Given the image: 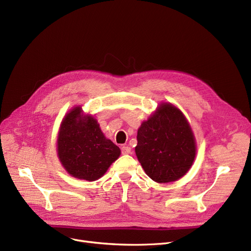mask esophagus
I'll return each instance as SVG.
<instances>
[{
	"label": "esophagus",
	"mask_w": 251,
	"mask_h": 251,
	"mask_svg": "<svg viewBox=\"0 0 251 251\" xmlns=\"http://www.w3.org/2000/svg\"><path fill=\"white\" fill-rule=\"evenodd\" d=\"M121 151H122V154H129V153H131V149L129 147L123 146L121 148Z\"/></svg>",
	"instance_id": "34e87169"
}]
</instances>
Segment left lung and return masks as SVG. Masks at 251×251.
Wrapping results in <instances>:
<instances>
[{"label":"left lung","instance_id":"obj_1","mask_svg":"<svg viewBox=\"0 0 251 251\" xmlns=\"http://www.w3.org/2000/svg\"><path fill=\"white\" fill-rule=\"evenodd\" d=\"M137 159L157 183L173 182L187 173L195 157L192 130L180 110L162 103L137 131Z\"/></svg>","mask_w":251,"mask_h":251}]
</instances>
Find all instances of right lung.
Listing matches in <instances>:
<instances>
[{"label":"right lung","instance_id":"right-lung-1","mask_svg":"<svg viewBox=\"0 0 251 251\" xmlns=\"http://www.w3.org/2000/svg\"><path fill=\"white\" fill-rule=\"evenodd\" d=\"M80 113V107H77L65 116L59 132L58 155L70 175L95 181L107 172L121 151L104 137L96 119H82Z\"/></svg>","mask_w":251,"mask_h":251}]
</instances>
